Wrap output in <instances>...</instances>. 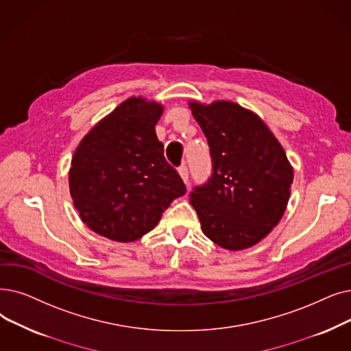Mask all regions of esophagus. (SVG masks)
Instances as JSON below:
<instances>
[{"instance_id": "1", "label": "esophagus", "mask_w": 351, "mask_h": 351, "mask_svg": "<svg viewBox=\"0 0 351 351\" xmlns=\"http://www.w3.org/2000/svg\"><path fill=\"white\" fill-rule=\"evenodd\" d=\"M178 172H179V175H180V178H182V180L185 182V184L188 185V182H189V172H188V167L184 165V166H180L179 169H178Z\"/></svg>"}]
</instances>
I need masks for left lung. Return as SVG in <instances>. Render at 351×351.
Returning <instances> with one entry per match:
<instances>
[{
  "label": "left lung",
  "instance_id": "left-lung-1",
  "mask_svg": "<svg viewBox=\"0 0 351 351\" xmlns=\"http://www.w3.org/2000/svg\"><path fill=\"white\" fill-rule=\"evenodd\" d=\"M188 104L212 158L210 179L191 193L202 232L225 250L251 248L282 218L293 166L278 139L252 110L228 100Z\"/></svg>",
  "mask_w": 351,
  "mask_h": 351
}]
</instances>
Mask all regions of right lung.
<instances>
[{"label":"right lung","mask_w":351,"mask_h":351,"mask_svg":"<svg viewBox=\"0 0 351 351\" xmlns=\"http://www.w3.org/2000/svg\"><path fill=\"white\" fill-rule=\"evenodd\" d=\"M163 104L132 96L88 130L69 171L74 208L91 231L116 241L141 239L186 188L163 156L156 123Z\"/></svg>","instance_id":"1"}]
</instances>
